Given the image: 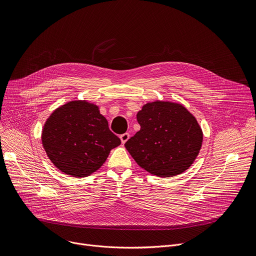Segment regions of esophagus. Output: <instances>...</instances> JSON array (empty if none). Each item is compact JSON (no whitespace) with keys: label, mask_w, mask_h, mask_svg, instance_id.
<instances>
[{"label":"esophagus","mask_w":256,"mask_h":256,"mask_svg":"<svg viewBox=\"0 0 256 256\" xmlns=\"http://www.w3.org/2000/svg\"><path fill=\"white\" fill-rule=\"evenodd\" d=\"M120 140H122V142L124 144V142L130 138V134H128V132H124V134H120Z\"/></svg>","instance_id":"esophagus-1"}]
</instances>
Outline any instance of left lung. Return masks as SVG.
Here are the masks:
<instances>
[{
	"instance_id": "1",
	"label": "left lung",
	"mask_w": 256,
	"mask_h": 256,
	"mask_svg": "<svg viewBox=\"0 0 256 256\" xmlns=\"http://www.w3.org/2000/svg\"><path fill=\"white\" fill-rule=\"evenodd\" d=\"M136 120L140 130L124 146L142 168L172 177L192 166L202 148V132L184 106L169 101L147 103Z\"/></svg>"
}]
</instances>
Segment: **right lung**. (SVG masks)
Masks as SVG:
<instances>
[{"label":"right lung","instance_id":"add662e5","mask_svg":"<svg viewBox=\"0 0 256 256\" xmlns=\"http://www.w3.org/2000/svg\"><path fill=\"white\" fill-rule=\"evenodd\" d=\"M42 140L54 165L75 177L98 170L110 150L120 144L98 106L79 100L56 109L44 126Z\"/></svg>","mask_w":256,"mask_h":256}]
</instances>
